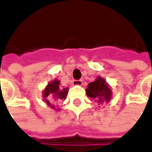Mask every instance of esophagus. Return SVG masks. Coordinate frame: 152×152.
<instances>
[{
	"label": "esophagus",
	"instance_id": "obj_1",
	"mask_svg": "<svg viewBox=\"0 0 152 152\" xmlns=\"http://www.w3.org/2000/svg\"><path fill=\"white\" fill-rule=\"evenodd\" d=\"M72 84L74 85V86H82L83 81L81 80H74L72 81Z\"/></svg>",
	"mask_w": 152,
	"mask_h": 152
}]
</instances>
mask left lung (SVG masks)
Returning <instances> with one entry per match:
<instances>
[{
    "label": "left lung",
    "mask_w": 152,
    "mask_h": 152,
    "mask_svg": "<svg viewBox=\"0 0 152 152\" xmlns=\"http://www.w3.org/2000/svg\"><path fill=\"white\" fill-rule=\"evenodd\" d=\"M86 92L91 100L100 104L109 102L112 96L111 86L101 76H97L96 80L88 84Z\"/></svg>",
    "instance_id": "1"
}]
</instances>
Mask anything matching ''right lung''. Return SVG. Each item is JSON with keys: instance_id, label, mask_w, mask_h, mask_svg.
I'll use <instances>...</instances> for the list:
<instances>
[{"instance_id": "obj_1", "label": "right lung", "mask_w": 152, "mask_h": 152, "mask_svg": "<svg viewBox=\"0 0 152 152\" xmlns=\"http://www.w3.org/2000/svg\"><path fill=\"white\" fill-rule=\"evenodd\" d=\"M61 81L57 79H55L45 87L43 91V98L44 102L50 108L54 109L56 111H60V108H56L54 103L60 102L61 100H64L66 98L68 93V88H62L60 86Z\"/></svg>"}]
</instances>
